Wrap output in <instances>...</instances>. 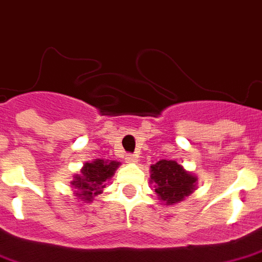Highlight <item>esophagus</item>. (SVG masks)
I'll return each mask as SVG.
<instances>
[{
	"label": "esophagus",
	"instance_id": "34e87169",
	"mask_svg": "<svg viewBox=\"0 0 262 262\" xmlns=\"http://www.w3.org/2000/svg\"><path fill=\"white\" fill-rule=\"evenodd\" d=\"M125 161L127 164H136L137 161H139V158H137L136 156H133V154H127V156L125 157Z\"/></svg>",
	"mask_w": 262,
	"mask_h": 262
}]
</instances>
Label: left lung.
Returning <instances> with one entry per match:
<instances>
[{
	"label": "left lung",
	"mask_w": 262,
	"mask_h": 262,
	"mask_svg": "<svg viewBox=\"0 0 262 262\" xmlns=\"http://www.w3.org/2000/svg\"><path fill=\"white\" fill-rule=\"evenodd\" d=\"M150 183L164 205L178 204L197 189L199 178L175 160H160L150 166Z\"/></svg>",
	"instance_id": "obj_1"
}]
</instances>
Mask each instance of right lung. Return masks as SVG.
<instances>
[{
  "instance_id": "obj_1",
  "label": "right lung",
  "mask_w": 262,
  "mask_h": 262,
  "mask_svg": "<svg viewBox=\"0 0 262 262\" xmlns=\"http://www.w3.org/2000/svg\"><path fill=\"white\" fill-rule=\"evenodd\" d=\"M119 165L118 161L102 158L86 162L80 172L75 173L73 180H71L72 187L76 189L73 194L84 203H92L96 195L101 194L105 182L111 179Z\"/></svg>"
}]
</instances>
